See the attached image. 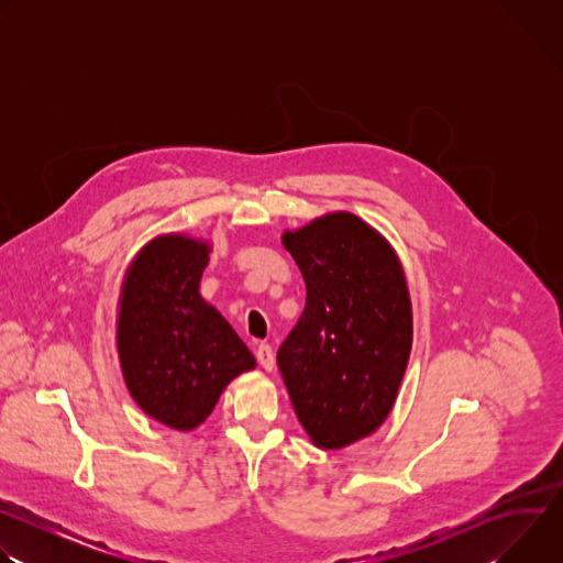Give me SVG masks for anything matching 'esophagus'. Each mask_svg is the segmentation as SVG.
<instances>
[{
  "instance_id": "obj_1",
  "label": "esophagus",
  "mask_w": 563,
  "mask_h": 563,
  "mask_svg": "<svg viewBox=\"0 0 563 563\" xmlns=\"http://www.w3.org/2000/svg\"><path fill=\"white\" fill-rule=\"evenodd\" d=\"M256 358H258V363H261V367L265 369V372H272L274 369V365H276V358H274V352H272V347L269 345H258V350H256Z\"/></svg>"
}]
</instances>
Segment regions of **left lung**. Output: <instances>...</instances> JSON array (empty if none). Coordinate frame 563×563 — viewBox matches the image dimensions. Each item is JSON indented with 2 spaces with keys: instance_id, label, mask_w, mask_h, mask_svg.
I'll list each match as a JSON object with an SVG mask.
<instances>
[{
  "instance_id": "8db88e82",
  "label": "left lung",
  "mask_w": 563,
  "mask_h": 563,
  "mask_svg": "<svg viewBox=\"0 0 563 563\" xmlns=\"http://www.w3.org/2000/svg\"><path fill=\"white\" fill-rule=\"evenodd\" d=\"M307 300L278 350L311 443L341 450L389 417L412 350V300L394 247L363 218L332 211L287 229Z\"/></svg>"
}]
</instances>
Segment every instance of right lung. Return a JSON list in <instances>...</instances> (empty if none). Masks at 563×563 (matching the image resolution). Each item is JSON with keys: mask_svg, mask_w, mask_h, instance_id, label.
Instances as JSON below:
<instances>
[{"mask_svg": "<svg viewBox=\"0 0 563 563\" xmlns=\"http://www.w3.org/2000/svg\"><path fill=\"white\" fill-rule=\"evenodd\" d=\"M211 245L180 231L155 235L126 267L115 345L129 394L144 415L191 432L224 387L256 358L200 294Z\"/></svg>", "mask_w": 563, "mask_h": 563, "instance_id": "obj_1", "label": "right lung"}]
</instances>
